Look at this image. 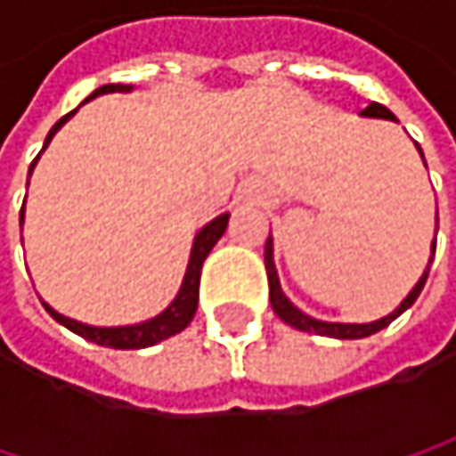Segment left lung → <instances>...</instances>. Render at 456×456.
Wrapping results in <instances>:
<instances>
[{
	"mask_svg": "<svg viewBox=\"0 0 456 456\" xmlns=\"http://www.w3.org/2000/svg\"><path fill=\"white\" fill-rule=\"evenodd\" d=\"M362 116L364 118H386V121H399L388 108H383V105H378V102H372V105H367L364 110H362ZM417 150H419V144H417ZM419 155H422V150H419ZM425 160V158H422ZM436 222H438V216H436ZM438 232V229H436ZM274 248H272V237L266 240V248H264V264H266V277H269V301H272V309H274V314L282 319V322H288L290 327H296V330H304V332H314V335H327V338H338V340H356V338H367V335H372V332H378V330H383V327H388L391 322L396 317H402L407 309H410L411 304L417 301V296L422 293V288H425V280H428V272H430V264H433V253H436V240H433V248H430V261H428V266H425V272H422V277L417 280V285L411 288V293L399 304V309H394L388 317L378 319V322H367V324H346V322H322V319L309 317V314H304L298 306H293L290 304V298L282 293V288H280V277H277V269H274Z\"/></svg>",
	"mask_w": 456,
	"mask_h": 456,
	"instance_id": "1",
	"label": "left lung"
}]
</instances>
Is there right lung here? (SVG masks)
Returning a JSON list of instances; mask_svg holds the SVG:
<instances>
[{
	"label": "right lung",
	"instance_id": "obj_1",
	"mask_svg": "<svg viewBox=\"0 0 456 456\" xmlns=\"http://www.w3.org/2000/svg\"><path fill=\"white\" fill-rule=\"evenodd\" d=\"M108 92H132V86H126V84H105V86L94 89L84 102H89V100H94V97H100V94H108ZM73 113H76V110H70L68 116H62V118L52 126V132L46 134L45 147L49 144V139L57 134V129H60ZM45 147H42V150H45ZM37 160H39V158H37ZM37 160L31 163V171H34ZM31 171H28V176H31ZM229 214H222V216H216L214 222H208L206 227L195 234L184 282H182L176 298L171 301V306H168L166 312H160L158 317L147 319V322H139V324H126V327H92V324H84V322H76V319H68L62 317V314H57V312H54L52 306H46V304L45 309L52 314V319H57L60 324H65L70 332H76V335H81V338L97 343V346H105V348H124V351H129V348H147V346H155V343H160V340H166V338L182 332V330L192 322V317H195V312H198V293H200L203 261L208 258L211 248H214V245L219 242V237L224 234ZM20 227H23V208H20Z\"/></svg>",
	"mask_w": 456,
	"mask_h": 456
}]
</instances>
